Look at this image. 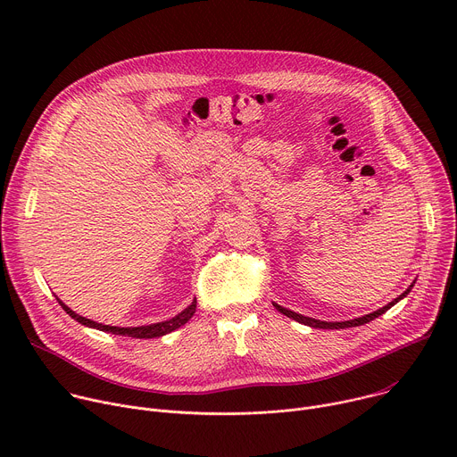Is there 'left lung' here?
<instances>
[{
	"instance_id": "1",
	"label": "left lung",
	"mask_w": 457,
	"mask_h": 457,
	"mask_svg": "<svg viewBox=\"0 0 457 457\" xmlns=\"http://www.w3.org/2000/svg\"><path fill=\"white\" fill-rule=\"evenodd\" d=\"M414 284H416V282H412L407 291H403L398 298H395L393 302H388V303L383 305L381 309H378V311H374V312H369V314H365V316H361V318L347 320V321H321V320H314V318L298 314V312H295V311H289V309H286V307H282V305H278V303H273V305L277 307V311H280V312L286 314L287 318H293V320H296V321H300V323H303V325H309V328H314V329H345V328H356V325H363V323H367V321L378 318L379 314H383L385 311H388L395 303H398L402 298H405V296L411 293V289H412Z\"/></svg>"
}]
</instances>
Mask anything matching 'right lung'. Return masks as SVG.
Segmentation results:
<instances>
[{
    "mask_svg": "<svg viewBox=\"0 0 457 457\" xmlns=\"http://www.w3.org/2000/svg\"><path fill=\"white\" fill-rule=\"evenodd\" d=\"M59 300V298H57ZM61 307L67 311V314H71L76 321L87 325V328H92V329H99V331H104V333H112V335H120V337H129V338H159V337H164L179 328H182V325L195 314V309H197V300H193L184 311H180L177 316L166 320V321H159V323H150V325H141V328H113V325H103V323H97L94 320H88L85 316H79L76 314L71 307L64 305L61 300H59Z\"/></svg>",
    "mask_w": 457,
    "mask_h": 457,
    "instance_id": "obj_1",
    "label": "right lung"
}]
</instances>
